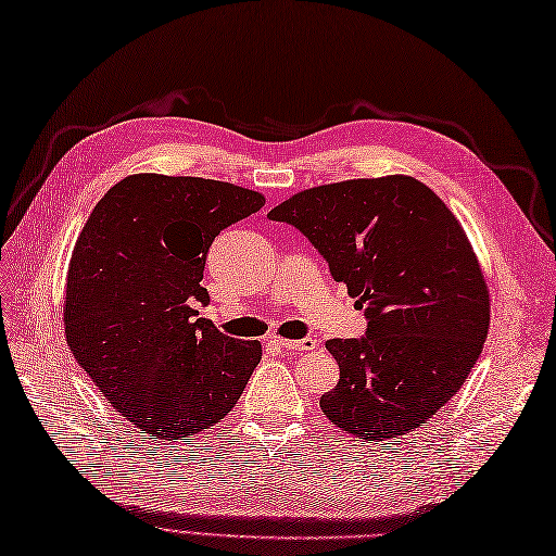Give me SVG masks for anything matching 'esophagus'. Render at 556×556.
I'll return each instance as SVG.
<instances>
[{"mask_svg":"<svg viewBox=\"0 0 556 556\" xmlns=\"http://www.w3.org/2000/svg\"><path fill=\"white\" fill-rule=\"evenodd\" d=\"M276 344L286 351H314L318 346L314 337H304V340H282V337H276Z\"/></svg>","mask_w":556,"mask_h":556,"instance_id":"34e87169","label":"esophagus"}]
</instances>
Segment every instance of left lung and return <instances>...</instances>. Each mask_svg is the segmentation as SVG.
I'll return each mask as SVG.
<instances>
[{"label":"left lung","instance_id":"left-lung-1","mask_svg":"<svg viewBox=\"0 0 556 556\" xmlns=\"http://www.w3.org/2000/svg\"><path fill=\"white\" fill-rule=\"evenodd\" d=\"M311 240L365 306L361 340H330L340 382L320 410L346 434L399 439L465 384L491 328V294L457 216L405 174L294 193L268 212Z\"/></svg>","mask_w":556,"mask_h":556}]
</instances>
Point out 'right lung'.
<instances>
[{
    "mask_svg": "<svg viewBox=\"0 0 556 556\" xmlns=\"http://www.w3.org/2000/svg\"><path fill=\"white\" fill-rule=\"evenodd\" d=\"M264 195L200 176L131 174L99 202L67 264L65 342L108 403L141 434L176 443L231 413L262 361L195 318L214 238Z\"/></svg>",
    "mask_w": 556,
    "mask_h": 556,
    "instance_id": "right-lung-1",
    "label": "right lung"
}]
</instances>
